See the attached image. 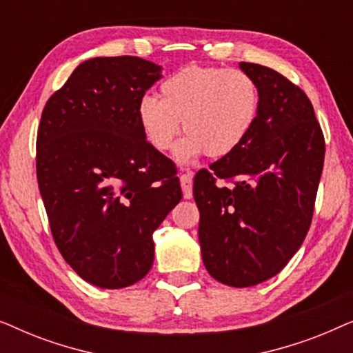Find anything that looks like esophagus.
I'll return each instance as SVG.
<instances>
[{
  "instance_id": "esophagus-1",
  "label": "esophagus",
  "mask_w": 353,
  "mask_h": 353,
  "mask_svg": "<svg viewBox=\"0 0 353 353\" xmlns=\"http://www.w3.org/2000/svg\"><path fill=\"white\" fill-rule=\"evenodd\" d=\"M181 190H183V197L185 199H191L192 197V175L191 173H185V175L180 176Z\"/></svg>"
}]
</instances>
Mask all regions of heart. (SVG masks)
I'll return each mask as SVG.
<instances>
[{
	"instance_id": "1",
	"label": "heart",
	"mask_w": 353,
	"mask_h": 353,
	"mask_svg": "<svg viewBox=\"0 0 353 353\" xmlns=\"http://www.w3.org/2000/svg\"><path fill=\"white\" fill-rule=\"evenodd\" d=\"M161 99L143 96L137 117L146 141L168 151L180 133L175 161L181 165L202 154L225 157L245 141L257 122L260 93L255 80L238 69L188 65L159 86Z\"/></svg>"
}]
</instances>
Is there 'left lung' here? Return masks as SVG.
Here are the masks:
<instances>
[{
    "mask_svg": "<svg viewBox=\"0 0 353 353\" xmlns=\"http://www.w3.org/2000/svg\"><path fill=\"white\" fill-rule=\"evenodd\" d=\"M239 69L259 86L257 122L236 151L209 172H197L192 194L207 272L226 286L249 288L278 274L301 249L323 172L325 138L299 86L270 67L239 62Z\"/></svg>",
    "mask_w": 353,
    "mask_h": 353,
    "instance_id": "obj_1",
    "label": "left lung"
}]
</instances>
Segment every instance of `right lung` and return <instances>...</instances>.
<instances>
[{"label":"right lung","instance_id":"add662e5","mask_svg":"<svg viewBox=\"0 0 353 353\" xmlns=\"http://www.w3.org/2000/svg\"><path fill=\"white\" fill-rule=\"evenodd\" d=\"M162 67L93 57L43 109L37 178L62 257L86 283L132 286L154 262L152 233L181 201L172 161L146 141L138 101Z\"/></svg>","mask_w":353,"mask_h":353}]
</instances>
